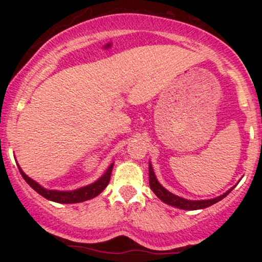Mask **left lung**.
<instances>
[{
    "label": "left lung",
    "instance_id": "8db88e82",
    "mask_svg": "<svg viewBox=\"0 0 262 262\" xmlns=\"http://www.w3.org/2000/svg\"><path fill=\"white\" fill-rule=\"evenodd\" d=\"M149 185L150 188L152 189V192L158 196L162 202H165L166 204H170V206L176 207V208L180 209H186V210H194V209H203L207 208V207L212 206V204L219 202L221 200L227 196L228 193H230L231 189H229L228 192H225L224 194L219 196L217 198H213V200H206V201H188L185 200V198H181L179 196H175L173 193L165 189L159 183L158 180H156V176L154 173V170H152L151 164H149Z\"/></svg>",
    "mask_w": 262,
    "mask_h": 262
}]
</instances>
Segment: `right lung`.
<instances>
[{
    "instance_id": "1",
    "label": "right lung",
    "mask_w": 262,
    "mask_h": 262,
    "mask_svg": "<svg viewBox=\"0 0 262 262\" xmlns=\"http://www.w3.org/2000/svg\"><path fill=\"white\" fill-rule=\"evenodd\" d=\"M113 165L111 164L110 167H108L104 175L101 177L100 180H97L95 183H91V185L85 186V187H81L79 189H75V191H53V189H45L41 187L40 185H38L37 182L33 181L31 177H28L20 170V175H22L23 179L26 180V182L28 183L31 187L37 191L40 196L49 201H54V202L58 203H79L83 202V201L91 200V198L98 196L104 188L107 187L108 182L111 180V173H112Z\"/></svg>"
}]
</instances>
